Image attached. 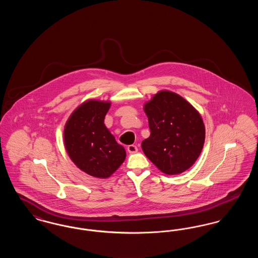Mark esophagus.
<instances>
[{
  "mask_svg": "<svg viewBox=\"0 0 258 258\" xmlns=\"http://www.w3.org/2000/svg\"><path fill=\"white\" fill-rule=\"evenodd\" d=\"M137 151H138V148L136 147L135 145H130V146H127V152H128L130 154H135Z\"/></svg>",
  "mask_w": 258,
  "mask_h": 258,
  "instance_id": "obj_1",
  "label": "esophagus"
}]
</instances>
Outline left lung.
I'll return each mask as SVG.
<instances>
[{
	"label": "left lung",
	"instance_id": "obj_1",
	"mask_svg": "<svg viewBox=\"0 0 258 258\" xmlns=\"http://www.w3.org/2000/svg\"><path fill=\"white\" fill-rule=\"evenodd\" d=\"M151 135L141 147L162 173L177 175L190 168L201 154L205 125L200 113L183 97L161 90L144 103Z\"/></svg>",
	"mask_w": 258,
	"mask_h": 258
}]
</instances>
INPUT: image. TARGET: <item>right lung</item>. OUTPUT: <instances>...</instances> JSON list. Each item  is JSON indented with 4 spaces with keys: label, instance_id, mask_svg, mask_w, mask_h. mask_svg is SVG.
Segmentation results:
<instances>
[{
    "label": "right lung",
    "instance_id": "add662e5",
    "mask_svg": "<svg viewBox=\"0 0 258 258\" xmlns=\"http://www.w3.org/2000/svg\"><path fill=\"white\" fill-rule=\"evenodd\" d=\"M110 101L88 99L71 114L63 128L67 153L90 176L106 179L125 160V150L104 124Z\"/></svg>",
    "mask_w": 258,
    "mask_h": 258
}]
</instances>
